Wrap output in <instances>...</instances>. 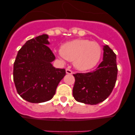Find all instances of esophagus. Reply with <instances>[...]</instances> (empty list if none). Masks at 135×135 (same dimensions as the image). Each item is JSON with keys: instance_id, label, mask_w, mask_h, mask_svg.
I'll return each mask as SVG.
<instances>
[{"instance_id": "1", "label": "esophagus", "mask_w": 135, "mask_h": 135, "mask_svg": "<svg viewBox=\"0 0 135 135\" xmlns=\"http://www.w3.org/2000/svg\"><path fill=\"white\" fill-rule=\"evenodd\" d=\"M65 72H66L67 74H73V71H71V70H70V69H66L65 70Z\"/></svg>"}]
</instances>
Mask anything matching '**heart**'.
Masks as SVG:
<instances>
[{
  "label": "heart",
  "instance_id": "1",
  "mask_svg": "<svg viewBox=\"0 0 135 135\" xmlns=\"http://www.w3.org/2000/svg\"><path fill=\"white\" fill-rule=\"evenodd\" d=\"M61 59L74 61L79 71L91 70L97 65L101 55V48L96 42L85 39H75L62 45L57 53Z\"/></svg>",
  "mask_w": 135,
  "mask_h": 135
}]
</instances>
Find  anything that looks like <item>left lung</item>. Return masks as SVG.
I'll list each match as a JSON object with an SVG mask.
<instances>
[{"instance_id": "8db88e82", "label": "left lung", "mask_w": 135, "mask_h": 135, "mask_svg": "<svg viewBox=\"0 0 135 135\" xmlns=\"http://www.w3.org/2000/svg\"><path fill=\"white\" fill-rule=\"evenodd\" d=\"M117 74L116 55L108 45H104L103 61L95 71L74 74V97L76 101L85 104L101 103L108 98L114 89Z\"/></svg>"}]
</instances>
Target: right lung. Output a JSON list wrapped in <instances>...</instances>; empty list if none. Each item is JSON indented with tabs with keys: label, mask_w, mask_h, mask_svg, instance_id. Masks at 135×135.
<instances>
[{
	"label": "right lung",
	"mask_w": 135,
	"mask_h": 135,
	"mask_svg": "<svg viewBox=\"0 0 135 135\" xmlns=\"http://www.w3.org/2000/svg\"><path fill=\"white\" fill-rule=\"evenodd\" d=\"M49 36L42 34L27 40L17 55L13 65V80L21 98L33 103L53 98L65 69L55 68V59L49 48Z\"/></svg>",
	"instance_id": "obj_1"
}]
</instances>
